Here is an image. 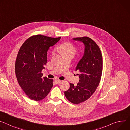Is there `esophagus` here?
I'll return each instance as SVG.
<instances>
[{
	"instance_id": "esophagus-1",
	"label": "esophagus",
	"mask_w": 130,
	"mask_h": 130,
	"mask_svg": "<svg viewBox=\"0 0 130 130\" xmlns=\"http://www.w3.org/2000/svg\"><path fill=\"white\" fill-rule=\"evenodd\" d=\"M55 81L56 84H59L60 83V82H61L62 81L60 80H58V79H56V80H55Z\"/></svg>"
}]
</instances>
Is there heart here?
Segmentation results:
<instances>
[{
  "label": "heart",
  "mask_w": 130,
  "mask_h": 130,
  "mask_svg": "<svg viewBox=\"0 0 130 130\" xmlns=\"http://www.w3.org/2000/svg\"><path fill=\"white\" fill-rule=\"evenodd\" d=\"M58 50L63 56H71L73 57L76 53V49L73 44L69 42H66L58 47Z\"/></svg>",
  "instance_id": "b5f03b06"
}]
</instances>
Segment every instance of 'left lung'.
Segmentation results:
<instances>
[{
  "instance_id": "obj_1",
  "label": "left lung",
  "mask_w": 130,
  "mask_h": 130,
  "mask_svg": "<svg viewBox=\"0 0 130 130\" xmlns=\"http://www.w3.org/2000/svg\"><path fill=\"white\" fill-rule=\"evenodd\" d=\"M73 39L83 42L85 51L76 68V70L80 72L79 82L76 86L69 83V89L64 93L69 102L78 104L89 99L96 91L102 76L103 59L99 46L90 38L77 37Z\"/></svg>"
}]
</instances>
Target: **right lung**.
<instances>
[{"mask_svg":"<svg viewBox=\"0 0 130 130\" xmlns=\"http://www.w3.org/2000/svg\"><path fill=\"white\" fill-rule=\"evenodd\" d=\"M37 35L22 44L15 62L18 83L26 95L36 101L45 98L53 87V80L42 78L41 71L47 63V51L61 39Z\"/></svg>","mask_w":130,"mask_h":130,"instance_id":"add662e5","label":"right lung"}]
</instances>
